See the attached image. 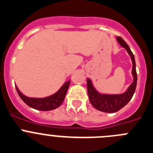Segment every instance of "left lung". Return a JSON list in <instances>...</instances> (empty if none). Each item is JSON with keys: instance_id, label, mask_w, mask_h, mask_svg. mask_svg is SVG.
Wrapping results in <instances>:
<instances>
[{"instance_id": "8db88e82", "label": "left lung", "mask_w": 153, "mask_h": 153, "mask_svg": "<svg viewBox=\"0 0 153 153\" xmlns=\"http://www.w3.org/2000/svg\"><path fill=\"white\" fill-rule=\"evenodd\" d=\"M116 39L118 43L126 49L133 63L132 75L133 78L131 85L128 87V88L123 93L114 94L100 93L94 88L91 79L89 78H87L88 94L91 104L95 109L105 113H115L126 105L134 94L137 83V75L136 71V62H135L134 56L129 46L121 37L117 36Z\"/></svg>"}]
</instances>
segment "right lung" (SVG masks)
<instances>
[{"instance_id":"add662e5","label":"right lung","mask_w":153,"mask_h":153,"mask_svg":"<svg viewBox=\"0 0 153 153\" xmlns=\"http://www.w3.org/2000/svg\"><path fill=\"white\" fill-rule=\"evenodd\" d=\"M70 81L71 80H68V81L65 82L56 93L45 97H28V96H26L25 94H23L19 90V88L16 85H15V87H16V91L18 93L20 98L29 107H32L33 109L38 110V111H48L56 109L62 104L63 100H64L65 95H66L68 87H69Z\"/></svg>"}]
</instances>
